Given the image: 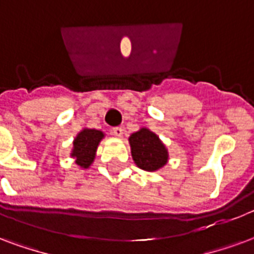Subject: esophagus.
Listing matches in <instances>:
<instances>
[{
  "label": "esophagus",
  "mask_w": 254,
  "mask_h": 254,
  "mask_svg": "<svg viewBox=\"0 0 254 254\" xmlns=\"http://www.w3.org/2000/svg\"><path fill=\"white\" fill-rule=\"evenodd\" d=\"M112 133H113V134H114V136L121 137L122 133H124V129H122L121 127H114L112 129Z\"/></svg>",
  "instance_id": "34e87169"
}]
</instances>
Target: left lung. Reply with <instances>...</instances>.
<instances>
[{"instance_id":"8db88e82","label":"left lung","mask_w":254,"mask_h":254,"mask_svg":"<svg viewBox=\"0 0 254 254\" xmlns=\"http://www.w3.org/2000/svg\"><path fill=\"white\" fill-rule=\"evenodd\" d=\"M133 160L144 171H156L168 160V153L155 133L141 129L129 137Z\"/></svg>"}]
</instances>
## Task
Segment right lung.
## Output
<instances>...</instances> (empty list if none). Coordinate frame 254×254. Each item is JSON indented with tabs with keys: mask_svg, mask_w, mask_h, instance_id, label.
Returning a JSON list of instances; mask_svg holds the SVG:
<instances>
[{
	"mask_svg": "<svg viewBox=\"0 0 254 254\" xmlns=\"http://www.w3.org/2000/svg\"><path fill=\"white\" fill-rule=\"evenodd\" d=\"M102 137L103 133L95 129H84L76 136L72 149V156L76 159V164L87 168L93 163L97 146Z\"/></svg>",
	"mask_w": 254,
	"mask_h": 254,
	"instance_id": "1",
	"label": "right lung"
}]
</instances>
